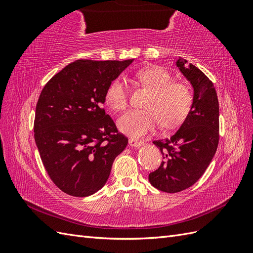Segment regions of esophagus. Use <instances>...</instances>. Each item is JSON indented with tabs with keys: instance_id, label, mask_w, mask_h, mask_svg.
<instances>
[{
	"instance_id": "esophagus-1",
	"label": "esophagus",
	"mask_w": 253,
	"mask_h": 253,
	"mask_svg": "<svg viewBox=\"0 0 253 253\" xmlns=\"http://www.w3.org/2000/svg\"><path fill=\"white\" fill-rule=\"evenodd\" d=\"M128 144L131 145V147H133V148H139V147H141V145L143 144V142L137 140V139H134V138H129L128 139Z\"/></svg>"
}]
</instances>
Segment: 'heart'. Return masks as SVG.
I'll return each instance as SVG.
<instances>
[{"label": "heart", "instance_id": "b5f03b06", "mask_svg": "<svg viewBox=\"0 0 253 253\" xmlns=\"http://www.w3.org/2000/svg\"><path fill=\"white\" fill-rule=\"evenodd\" d=\"M136 77L143 86L151 89L144 110H132L118 119L120 132L140 138L153 132L160 122L164 128L181 125L193 103L192 91L182 82L172 81L173 76L162 66H149L138 71ZM105 101L116 112L126 109L128 89L122 78L113 80L105 90Z\"/></svg>", "mask_w": 253, "mask_h": 253}]
</instances>
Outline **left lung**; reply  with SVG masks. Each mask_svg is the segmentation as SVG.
I'll return each instance as SVG.
<instances>
[{"instance_id":"1","label":"left lung","mask_w":253,"mask_h":253,"mask_svg":"<svg viewBox=\"0 0 253 253\" xmlns=\"http://www.w3.org/2000/svg\"><path fill=\"white\" fill-rule=\"evenodd\" d=\"M176 65L193 87L192 108L170 138L153 141L163 154L158 169L149 174L153 187L167 193L190 188L202 177L218 145L219 108L215 87L198 68L179 58Z\"/></svg>"}]
</instances>
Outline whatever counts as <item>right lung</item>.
Returning <instances> with one entry per match:
<instances>
[{
    "label": "right lung",
    "mask_w": 253,
    "mask_h": 253,
    "mask_svg": "<svg viewBox=\"0 0 253 253\" xmlns=\"http://www.w3.org/2000/svg\"><path fill=\"white\" fill-rule=\"evenodd\" d=\"M133 62L77 60L46 83L36 108L35 140L45 170L64 193L85 197L108 180L127 145L105 114V90Z\"/></svg>",
    "instance_id": "1"
}]
</instances>
